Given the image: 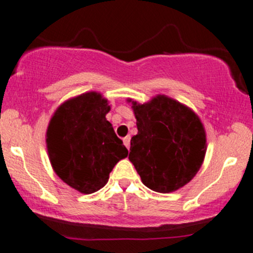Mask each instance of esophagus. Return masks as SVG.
<instances>
[{"mask_svg": "<svg viewBox=\"0 0 253 253\" xmlns=\"http://www.w3.org/2000/svg\"><path fill=\"white\" fill-rule=\"evenodd\" d=\"M124 144L126 145L127 149H129V144H131V137H129V136L125 137V138H124Z\"/></svg>", "mask_w": 253, "mask_h": 253, "instance_id": "esophagus-1", "label": "esophagus"}]
</instances>
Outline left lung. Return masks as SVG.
<instances>
[{
	"label": "left lung",
	"mask_w": 253,
	"mask_h": 253,
	"mask_svg": "<svg viewBox=\"0 0 253 253\" xmlns=\"http://www.w3.org/2000/svg\"><path fill=\"white\" fill-rule=\"evenodd\" d=\"M132 109L138 133L131 139L128 159L142 182L160 193L183 187L205 160L206 131L200 117L167 95L145 104L132 101Z\"/></svg>",
	"instance_id": "obj_1"
}]
</instances>
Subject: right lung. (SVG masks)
Listing matches in <instances>:
<instances>
[{
  "label": "right lung",
  "mask_w": 253,
  "mask_h": 253,
  "mask_svg": "<svg viewBox=\"0 0 253 253\" xmlns=\"http://www.w3.org/2000/svg\"><path fill=\"white\" fill-rule=\"evenodd\" d=\"M110 111L100 93L89 91L61 104L46 132L51 165L58 177L81 193L103 188L128 150L106 120Z\"/></svg>",
  "instance_id": "add662e5"
}]
</instances>
